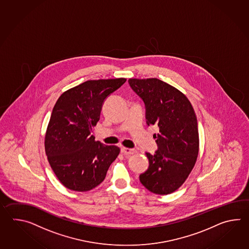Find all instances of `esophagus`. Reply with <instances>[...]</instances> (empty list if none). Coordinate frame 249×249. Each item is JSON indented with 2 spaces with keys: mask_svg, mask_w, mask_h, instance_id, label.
Here are the masks:
<instances>
[{
  "mask_svg": "<svg viewBox=\"0 0 249 249\" xmlns=\"http://www.w3.org/2000/svg\"><path fill=\"white\" fill-rule=\"evenodd\" d=\"M121 151L124 155H132V154L136 153V149L134 148H125V147H123L121 148Z\"/></svg>",
  "mask_w": 249,
  "mask_h": 249,
  "instance_id": "1",
  "label": "esophagus"
}]
</instances>
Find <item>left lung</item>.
I'll return each mask as SVG.
<instances>
[{
  "label": "left lung",
  "instance_id": "8db88e82",
  "mask_svg": "<svg viewBox=\"0 0 249 249\" xmlns=\"http://www.w3.org/2000/svg\"><path fill=\"white\" fill-rule=\"evenodd\" d=\"M128 82L145 103L147 124L159 128L153 136L159 149L154 155L146 153L149 166L140 180L155 194L173 193L184 183L197 159L199 136L194 108L184 93L158 78Z\"/></svg>",
  "mask_w": 249,
  "mask_h": 249
}]
</instances>
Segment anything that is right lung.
<instances>
[{"instance_id": "1", "label": "right lung", "mask_w": 249, "mask_h": 249, "mask_svg": "<svg viewBox=\"0 0 249 249\" xmlns=\"http://www.w3.org/2000/svg\"><path fill=\"white\" fill-rule=\"evenodd\" d=\"M126 79L89 80L64 91L53 107L44 137L48 161L58 180L71 191H88L104 180L120 153L91 134L104 100Z\"/></svg>"}]
</instances>
